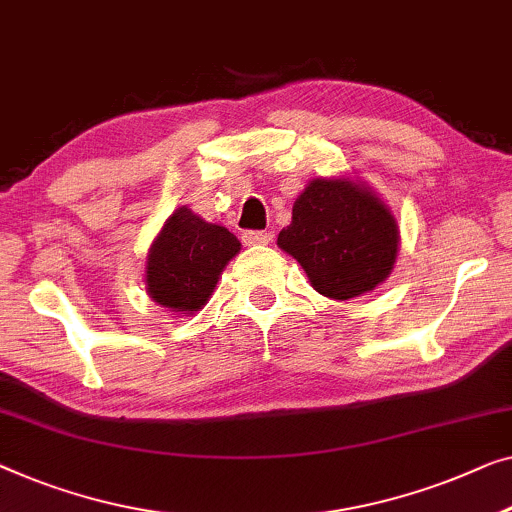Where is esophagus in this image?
Wrapping results in <instances>:
<instances>
[{
    "mask_svg": "<svg viewBox=\"0 0 512 512\" xmlns=\"http://www.w3.org/2000/svg\"><path fill=\"white\" fill-rule=\"evenodd\" d=\"M272 233L270 231H247L242 235V242L247 247H256V244H270Z\"/></svg>",
    "mask_w": 512,
    "mask_h": 512,
    "instance_id": "34e87169",
    "label": "esophagus"
}]
</instances>
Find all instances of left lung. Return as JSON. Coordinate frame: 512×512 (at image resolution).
Masks as SVG:
<instances>
[{"mask_svg":"<svg viewBox=\"0 0 512 512\" xmlns=\"http://www.w3.org/2000/svg\"><path fill=\"white\" fill-rule=\"evenodd\" d=\"M277 244L325 298L351 300L392 274L399 226L383 198L358 177H314L295 198Z\"/></svg>","mask_w":512,"mask_h":512,"instance_id":"1","label":"left lung"}]
</instances>
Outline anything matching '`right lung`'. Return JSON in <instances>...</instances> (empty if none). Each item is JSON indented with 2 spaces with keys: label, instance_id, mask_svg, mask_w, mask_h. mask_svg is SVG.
Wrapping results in <instances>:
<instances>
[{
  "label": "right lung",
  "instance_id": "right-lung-1",
  "mask_svg": "<svg viewBox=\"0 0 512 512\" xmlns=\"http://www.w3.org/2000/svg\"><path fill=\"white\" fill-rule=\"evenodd\" d=\"M240 249V240L228 228L210 224L191 207L180 205L147 249L145 291L166 311L196 314Z\"/></svg>",
  "mask_w": 512,
  "mask_h": 512
}]
</instances>
